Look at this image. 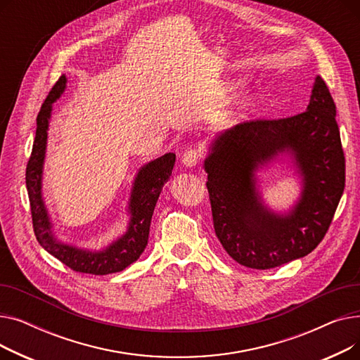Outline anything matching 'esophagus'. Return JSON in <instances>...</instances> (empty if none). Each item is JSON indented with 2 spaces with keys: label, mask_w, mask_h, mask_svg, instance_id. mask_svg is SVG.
<instances>
[{
  "label": "esophagus",
  "mask_w": 360,
  "mask_h": 360,
  "mask_svg": "<svg viewBox=\"0 0 360 360\" xmlns=\"http://www.w3.org/2000/svg\"><path fill=\"white\" fill-rule=\"evenodd\" d=\"M200 159H201V150L197 148V147L188 148L185 153L182 155V163L185 166H190V167L195 166L200 162Z\"/></svg>",
  "instance_id": "34e87169"
}]
</instances>
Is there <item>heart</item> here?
<instances>
[{
	"label": "heart",
	"instance_id": "b5f03b06",
	"mask_svg": "<svg viewBox=\"0 0 360 360\" xmlns=\"http://www.w3.org/2000/svg\"><path fill=\"white\" fill-rule=\"evenodd\" d=\"M238 87H239V83H238V82H233V83L231 84V89H233V90L238 89Z\"/></svg>",
	"mask_w": 360,
	"mask_h": 360
}]
</instances>
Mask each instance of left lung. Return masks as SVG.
Segmentation results:
<instances>
[{"label":"left lung","mask_w":360,"mask_h":360,"mask_svg":"<svg viewBox=\"0 0 360 360\" xmlns=\"http://www.w3.org/2000/svg\"><path fill=\"white\" fill-rule=\"evenodd\" d=\"M291 155L302 176L294 209L264 206L255 172L278 154ZM214 232L240 266L267 270L312 252L324 239L345 191L346 162L326 82L316 77L305 112L281 120L240 122L219 134L204 160Z\"/></svg>","instance_id":"obj_1"}]
</instances>
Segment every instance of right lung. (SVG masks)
Wrapping results in <instances>:
<instances>
[{"label": "right lung", "instance_id": "add662e5", "mask_svg": "<svg viewBox=\"0 0 360 360\" xmlns=\"http://www.w3.org/2000/svg\"><path fill=\"white\" fill-rule=\"evenodd\" d=\"M65 83V75H61L51 89L36 118V137L26 167V186L30 201L33 231L41 247L72 271L96 276L118 273L137 261L143 254L148 240L151 216H153L165 182L172 175L176 156L174 153H166L139 170L128 205L131 214L128 229L109 247L102 251H89L56 240L42 198V172L52 103L60 99L64 93Z\"/></svg>", "mask_w": 360, "mask_h": 360}]
</instances>
